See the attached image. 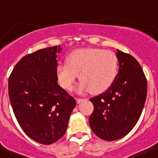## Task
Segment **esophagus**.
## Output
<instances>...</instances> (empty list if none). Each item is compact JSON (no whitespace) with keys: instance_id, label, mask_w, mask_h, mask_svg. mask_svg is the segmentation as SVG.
Segmentation results:
<instances>
[{"instance_id":"1","label":"esophagus","mask_w":158,"mask_h":158,"mask_svg":"<svg viewBox=\"0 0 158 158\" xmlns=\"http://www.w3.org/2000/svg\"><path fill=\"white\" fill-rule=\"evenodd\" d=\"M84 98H76L77 103H81V102H83V101H84Z\"/></svg>"}]
</instances>
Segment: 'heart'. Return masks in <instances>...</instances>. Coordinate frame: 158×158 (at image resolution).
Wrapping results in <instances>:
<instances>
[{
    "instance_id": "obj_1",
    "label": "heart",
    "mask_w": 158,
    "mask_h": 158,
    "mask_svg": "<svg viewBox=\"0 0 158 158\" xmlns=\"http://www.w3.org/2000/svg\"><path fill=\"white\" fill-rule=\"evenodd\" d=\"M66 63L59 64L56 67V76L61 87L71 90L79 76L81 80L77 88L79 92L90 90L92 94H99L114 82L118 60L110 50L82 48L72 51L66 58Z\"/></svg>"
}]
</instances>
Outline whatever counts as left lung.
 Here are the masks:
<instances>
[{
    "label": "left lung",
    "mask_w": 158,
    "mask_h": 158,
    "mask_svg": "<svg viewBox=\"0 0 158 158\" xmlns=\"http://www.w3.org/2000/svg\"><path fill=\"white\" fill-rule=\"evenodd\" d=\"M119 69L110 87L90 98L94 111L89 117L92 131L99 138L114 141L134 127L145 104L148 84L138 60L117 50Z\"/></svg>",
    "instance_id": "1"
}]
</instances>
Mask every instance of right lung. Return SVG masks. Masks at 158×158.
<instances>
[{
    "mask_svg": "<svg viewBox=\"0 0 158 158\" xmlns=\"http://www.w3.org/2000/svg\"><path fill=\"white\" fill-rule=\"evenodd\" d=\"M48 47L24 56L8 81L12 109L20 127L34 141L51 144L65 133L76 101L58 84L57 54Z\"/></svg>",
    "mask_w": 158,
    "mask_h": 158,
    "instance_id": "add662e5",
    "label": "right lung"
}]
</instances>
